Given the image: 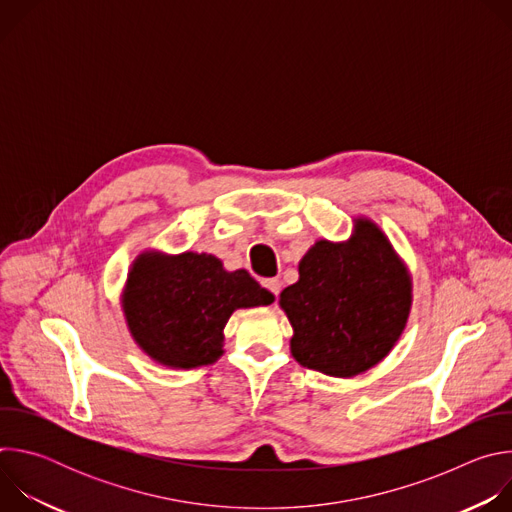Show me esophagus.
<instances>
[{
  "label": "esophagus",
  "mask_w": 512,
  "mask_h": 512,
  "mask_svg": "<svg viewBox=\"0 0 512 512\" xmlns=\"http://www.w3.org/2000/svg\"><path fill=\"white\" fill-rule=\"evenodd\" d=\"M263 287L269 291V294H273L275 298L279 296L281 291V281L277 277H271V279H263Z\"/></svg>",
  "instance_id": "esophagus-1"
}]
</instances>
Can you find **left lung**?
Wrapping results in <instances>:
<instances>
[{
	"label": "left lung",
	"mask_w": 512,
	"mask_h": 512,
	"mask_svg": "<svg viewBox=\"0 0 512 512\" xmlns=\"http://www.w3.org/2000/svg\"><path fill=\"white\" fill-rule=\"evenodd\" d=\"M302 367L352 377L383 360L401 336L411 281L385 235L356 221L348 243L318 241L300 263V281L281 291Z\"/></svg>",
	"instance_id": "left-lung-1"
}]
</instances>
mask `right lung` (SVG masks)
I'll use <instances>...</instances> for the list:
<instances>
[{
  "label": "right lung",
  "instance_id": "1",
  "mask_svg": "<svg viewBox=\"0 0 512 512\" xmlns=\"http://www.w3.org/2000/svg\"><path fill=\"white\" fill-rule=\"evenodd\" d=\"M271 302L245 269L229 273L212 255H141L127 279L123 310L135 342L152 358L192 369L223 354V328L237 308Z\"/></svg>",
  "mask_w": 512,
  "mask_h": 512
}]
</instances>
